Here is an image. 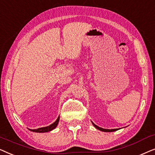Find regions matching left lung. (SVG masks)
I'll use <instances>...</instances> for the list:
<instances>
[{
	"instance_id": "1",
	"label": "left lung",
	"mask_w": 155,
	"mask_h": 155,
	"mask_svg": "<svg viewBox=\"0 0 155 155\" xmlns=\"http://www.w3.org/2000/svg\"><path fill=\"white\" fill-rule=\"evenodd\" d=\"M92 124L93 126H94L97 129H98V130H101V131H103V132H114V131H116V130H118V128H116V129H105V128H101V127L97 126V125H95L92 121Z\"/></svg>"
}]
</instances>
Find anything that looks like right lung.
Masks as SVG:
<instances>
[{
    "instance_id": "obj_1",
    "label": "right lung",
    "mask_w": 155,
    "mask_h": 155,
    "mask_svg": "<svg viewBox=\"0 0 155 155\" xmlns=\"http://www.w3.org/2000/svg\"><path fill=\"white\" fill-rule=\"evenodd\" d=\"M59 120H60V117H58L56 121H55L54 124L49 125L48 126H46V127H42V128H39L37 129H29V130L32 131V132H35V133H47L49 132V131H51L52 130H54L57 127L58 124Z\"/></svg>"
}]
</instances>
